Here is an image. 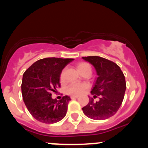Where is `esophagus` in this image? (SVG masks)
<instances>
[{
	"label": "esophagus",
	"mask_w": 148,
	"mask_h": 148,
	"mask_svg": "<svg viewBox=\"0 0 148 148\" xmlns=\"http://www.w3.org/2000/svg\"><path fill=\"white\" fill-rule=\"evenodd\" d=\"M79 97V96H72L71 97V99H76V98Z\"/></svg>",
	"instance_id": "34e87169"
}]
</instances>
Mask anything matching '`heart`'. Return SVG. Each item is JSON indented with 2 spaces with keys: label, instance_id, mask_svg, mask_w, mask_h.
<instances>
[{
  "label": "heart",
  "instance_id": "b5f03b06",
  "mask_svg": "<svg viewBox=\"0 0 148 148\" xmlns=\"http://www.w3.org/2000/svg\"><path fill=\"white\" fill-rule=\"evenodd\" d=\"M77 69L78 71L82 74L83 72H86V71H91V67L86 62H80L77 64ZM60 83H62L64 81V74L63 72H62L60 74ZM88 86L86 84H77V83H74V84H70L68 86V88L66 90L67 93L69 95L72 96H76L79 95L81 93H83L87 89Z\"/></svg>",
  "mask_w": 148,
  "mask_h": 148
}]
</instances>
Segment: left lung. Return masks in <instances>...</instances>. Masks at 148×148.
<instances>
[{"instance_id": "left-lung-1", "label": "left lung", "mask_w": 148, "mask_h": 148, "mask_svg": "<svg viewBox=\"0 0 148 148\" xmlns=\"http://www.w3.org/2000/svg\"><path fill=\"white\" fill-rule=\"evenodd\" d=\"M95 67L98 75L91 90L92 98L82 108L84 113L92 120H102L114 115L123 103L126 90V81L121 69L115 62L99 56L83 57Z\"/></svg>"}]
</instances>
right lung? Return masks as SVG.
Instances as JSON below:
<instances>
[{
    "mask_svg": "<svg viewBox=\"0 0 148 148\" xmlns=\"http://www.w3.org/2000/svg\"><path fill=\"white\" fill-rule=\"evenodd\" d=\"M72 58H46L36 61L23 74L21 92L28 111L34 118L46 124L56 123L64 118L70 97L53 99L52 92L60 87L62 70Z\"/></svg>",
    "mask_w": 148,
    "mask_h": 148,
    "instance_id": "right-lung-1",
    "label": "right lung"
}]
</instances>
